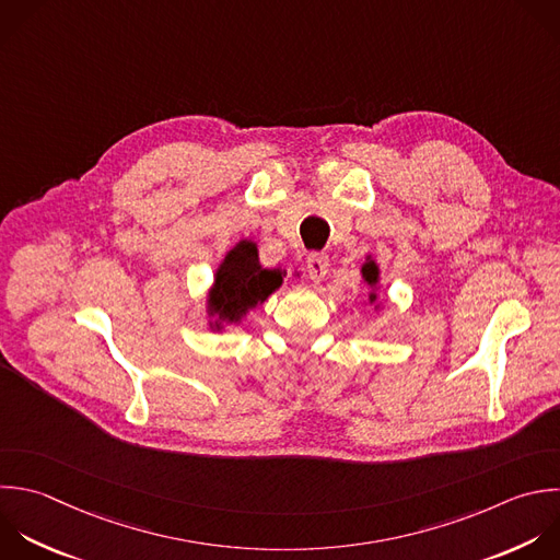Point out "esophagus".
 Listing matches in <instances>:
<instances>
[{"label":"esophagus","mask_w":560,"mask_h":560,"mask_svg":"<svg viewBox=\"0 0 560 560\" xmlns=\"http://www.w3.org/2000/svg\"><path fill=\"white\" fill-rule=\"evenodd\" d=\"M328 267H330V260H328L326 254H319V252L308 254V258H306V271H308V276H311L313 282H322V280L326 278V273H328Z\"/></svg>","instance_id":"1"}]
</instances>
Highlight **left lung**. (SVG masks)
Here are the masks:
<instances>
[{"instance_id":"8db88e82","label":"left lung","mask_w":560,"mask_h":560,"mask_svg":"<svg viewBox=\"0 0 560 560\" xmlns=\"http://www.w3.org/2000/svg\"><path fill=\"white\" fill-rule=\"evenodd\" d=\"M361 278L368 284V304L374 306V311H381L383 304L378 302V291H381V267L374 260L372 254L365 256V262L361 265Z\"/></svg>"}]
</instances>
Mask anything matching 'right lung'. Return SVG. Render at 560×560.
<instances>
[{
  "label": "right lung",
  "instance_id": "add662e5",
  "mask_svg": "<svg viewBox=\"0 0 560 560\" xmlns=\"http://www.w3.org/2000/svg\"><path fill=\"white\" fill-rule=\"evenodd\" d=\"M284 269H267L260 265L258 245L254 241H238L214 271L206 298L208 328L223 332L232 324L238 326L249 311L267 302V298L284 284Z\"/></svg>",
  "mask_w": 560,
  "mask_h": 560
}]
</instances>
